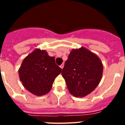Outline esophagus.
I'll use <instances>...</instances> for the list:
<instances>
[{"instance_id": "obj_1", "label": "esophagus", "mask_w": 125, "mask_h": 125, "mask_svg": "<svg viewBox=\"0 0 125 125\" xmlns=\"http://www.w3.org/2000/svg\"><path fill=\"white\" fill-rule=\"evenodd\" d=\"M64 64H62L61 65V66H60V68H61V69H62V68H63V67H64Z\"/></svg>"}]
</instances>
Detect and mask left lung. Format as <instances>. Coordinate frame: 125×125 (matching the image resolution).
Masks as SVG:
<instances>
[{
	"label": "left lung",
	"instance_id": "left-lung-1",
	"mask_svg": "<svg viewBox=\"0 0 125 125\" xmlns=\"http://www.w3.org/2000/svg\"><path fill=\"white\" fill-rule=\"evenodd\" d=\"M103 70L100 58L82 47L71 51L61 74L69 93L76 97H84L99 84Z\"/></svg>",
	"mask_w": 125,
	"mask_h": 125
}]
</instances>
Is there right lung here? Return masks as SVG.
<instances>
[{
	"instance_id": "add662e5",
	"label": "right lung",
	"mask_w": 125,
	"mask_h": 125,
	"mask_svg": "<svg viewBox=\"0 0 125 125\" xmlns=\"http://www.w3.org/2000/svg\"><path fill=\"white\" fill-rule=\"evenodd\" d=\"M61 71L54 57H50L46 51L37 49L24 59L19 74L25 89L35 95L42 96L50 91Z\"/></svg>"
}]
</instances>
